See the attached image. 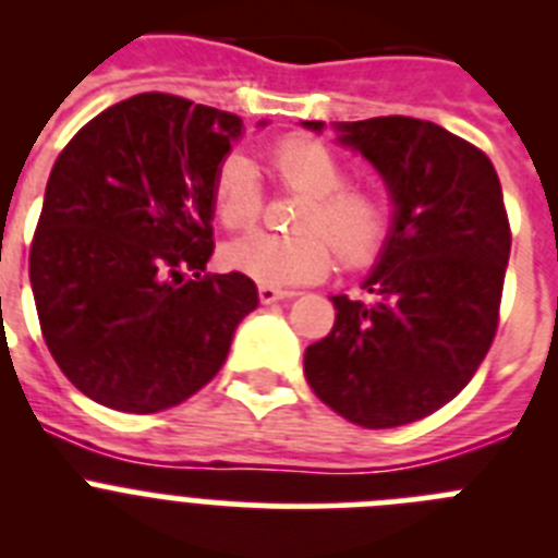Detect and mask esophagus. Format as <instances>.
<instances>
[{
	"mask_svg": "<svg viewBox=\"0 0 558 558\" xmlns=\"http://www.w3.org/2000/svg\"><path fill=\"white\" fill-rule=\"evenodd\" d=\"M295 290H279V288H270V284H259V302L263 304H274V302H282V299H293Z\"/></svg>",
	"mask_w": 558,
	"mask_h": 558,
	"instance_id": "esophagus-1",
	"label": "esophagus"
}]
</instances>
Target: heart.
<instances>
[{
	"mask_svg": "<svg viewBox=\"0 0 558 558\" xmlns=\"http://www.w3.org/2000/svg\"><path fill=\"white\" fill-rule=\"evenodd\" d=\"M268 170L279 186L307 195L299 234L254 231L226 245L231 270L259 284L315 282L332 270L335 248L349 268L374 263L388 243L393 209L388 192L366 181H347L349 167L335 147L313 136H288L268 150ZM211 206L226 229H251L263 215V186L245 156L231 153L211 179Z\"/></svg>",
	"mask_w": 558,
	"mask_h": 558,
	"instance_id": "b5f03b06",
	"label": "heart"
}]
</instances>
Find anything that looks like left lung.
Returning a JSON list of instances; mask_svg holds the SVG:
<instances>
[{
    "label": "left lung",
    "mask_w": 558,
    "mask_h": 558,
    "mask_svg": "<svg viewBox=\"0 0 558 558\" xmlns=\"http://www.w3.org/2000/svg\"><path fill=\"white\" fill-rule=\"evenodd\" d=\"M338 131L397 209L363 282L374 302L332 295L335 327L307 347L304 377L335 413L383 430L430 416L475 377L500 322L511 226L489 156L436 122L374 117Z\"/></svg>",
    "instance_id": "obj_1"
}]
</instances>
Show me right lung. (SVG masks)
<instances>
[{
    "label": "right lung",
    "mask_w": 558,
    "mask_h": 558,
    "mask_svg": "<svg viewBox=\"0 0 558 558\" xmlns=\"http://www.w3.org/2000/svg\"><path fill=\"white\" fill-rule=\"evenodd\" d=\"M240 131L234 113L147 92L97 113L56 159L29 284L49 354L100 405H181L259 304L248 276L206 274L211 179Z\"/></svg>",
    "instance_id": "right-lung-1"
}]
</instances>
